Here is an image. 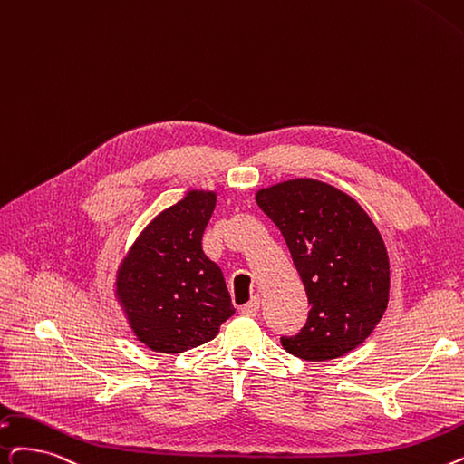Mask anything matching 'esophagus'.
<instances>
[{"label":"esophagus","mask_w":464,"mask_h":464,"mask_svg":"<svg viewBox=\"0 0 464 464\" xmlns=\"http://www.w3.org/2000/svg\"><path fill=\"white\" fill-rule=\"evenodd\" d=\"M240 313L248 314V316H256L259 313V297H254L252 301H248L246 305L240 307Z\"/></svg>","instance_id":"34e87169"}]
</instances>
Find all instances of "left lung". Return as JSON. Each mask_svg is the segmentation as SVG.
Instances as JSON below:
<instances>
[{
    "mask_svg": "<svg viewBox=\"0 0 464 464\" xmlns=\"http://www.w3.org/2000/svg\"><path fill=\"white\" fill-rule=\"evenodd\" d=\"M256 203L285 237L311 305L304 330L280 337L282 347L311 362L349 354L389 304V254L372 218L351 195L313 178L261 188Z\"/></svg>",
    "mask_w": 464,
    "mask_h": 464,
    "instance_id": "8db88e82",
    "label": "left lung"
}]
</instances>
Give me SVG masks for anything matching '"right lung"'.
<instances>
[{
	"label": "right lung",
	"mask_w": 464,
	"mask_h": 464,
	"mask_svg": "<svg viewBox=\"0 0 464 464\" xmlns=\"http://www.w3.org/2000/svg\"><path fill=\"white\" fill-rule=\"evenodd\" d=\"M216 191L188 189L136 237L115 273V299L136 339L178 354L214 339L235 314L221 269L203 250Z\"/></svg>",
	"instance_id": "add662e5"
}]
</instances>
